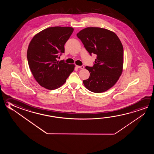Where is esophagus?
<instances>
[{
	"label": "esophagus",
	"mask_w": 154,
	"mask_h": 154,
	"mask_svg": "<svg viewBox=\"0 0 154 154\" xmlns=\"http://www.w3.org/2000/svg\"><path fill=\"white\" fill-rule=\"evenodd\" d=\"M77 68H79V69H84V66H77Z\"/></svg>",
	"instance_id": "34e87169"
}]
</instances>
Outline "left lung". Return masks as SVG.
<instances>
[{
	"instance_id": "left-lung-1",
	"label": "left lung",
	"mask_w": 154,
	"mask_h": 154,
	"mask_svg": "<svg viewBox=\"0 0 154 154\" xmlns=\"http://www.w3.org/2000/svg\"><path fill=\"white\" fill-rule=\"evenodd\" d=\"M77 36L91 55H97L93 66L85 67L90 75L84 80V85L94 93L108 90L118 81L123 70L124 49L118 36L99 27L84 28Z\"/></svg>"
}]
</instances>
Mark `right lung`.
I'll use <instances>...</instances> for the list:
<instances>
[{
    "mask_svg": "<svg viewBox=\"0 0 154 154\" xmlns=\"http://www.w3.org/2000/svg\"><path fill=\"white\" fill-rule=\"evenodd\" d=\"M70 27H52L36 34L28 45L27 60L33 76L48 90L61 87L75 68L74 64L57 61L73 32Z\"/></svg>",
    "mask_w": 154,
    "mask_h": 154,
    "instance_id": "1",
    "label": "right lung"
}]
</instances>
